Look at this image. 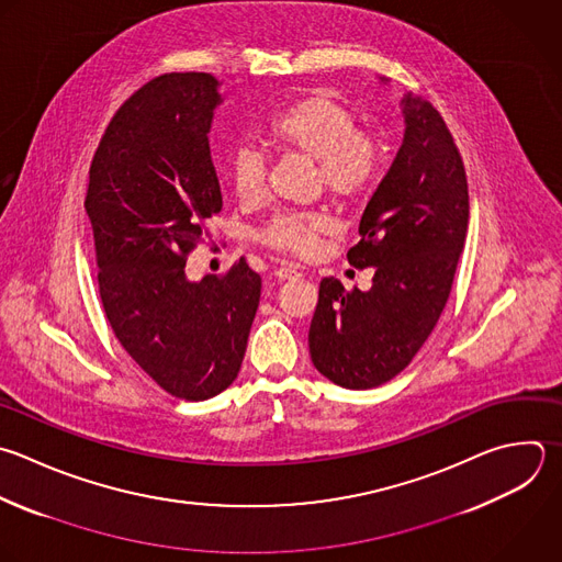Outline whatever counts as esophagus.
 <instances>
[{
    "mask_svg": "<svg viewBox=\"0 0 562 562\" xmlns=\"http://www.w3.org/2000/svg\"><path fill=\"white\" fill-rule=\"evenodd\" d=\"M301 272H299V268L296 266H288V263H283V266H279L277 270H274V277L279 279V281H285V279H294V277H299Z\"/></svg>",
    "mask_w": 562,
    "mask_h": 562,
    "instance_id": "esophagus-1",
    "label": "esophagus"
}]
</instances>
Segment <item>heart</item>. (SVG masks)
Segmentation results:
<instances>
[{
    "mask_svg": "<svg viewBox=\"0 0 562 562\" xmlns=\"http://www.w3.org/2000/svg\"><path fill=\"white\" fill-rule=\"evenodd\" d=\"M270 145L318 162V182L340 204L367 198L382 176L380 140L358 127L349 108L325 92H312L283 112L268 127ZM231 184L239 202L257 204L266 191L268 162L255 145H239L231 154ZM329 217L318 211H281L259 233L261 244L277 252L307 257L318 248Z\"/></svg>",
    "mask_w": 562,
    "mask_h": 562,
    "instance_id": "heart-1",
    "label": "heart"
}]
</instances>
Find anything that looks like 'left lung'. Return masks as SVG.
Returning a JSON list of instances; mask_svg holds the SVG:
<instances>
[{"label": "left lung", "instance_id": "8db88e82", "mask_svg": "<svg viewBox=\"0 0 562 562\" xmlns=\"http://www.w3.org/2000/svg\"><path fill=\"white\" fill-rule=\"evenodd\" d=\"M402 147L371 195L353 268H375L367 292L327 277L310 325L314 367L345 389H373L415 358L450 296L468 233L461 154L426 101L406 94Z\"/></svg>", "mask_w": 562, "mask_h": 562}]
</instances>
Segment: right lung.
I'll use <instances>...</instances> for the list:
<instances>
[{
  "label": "right lung",
  "instance_id": "add662e5",
  "mask_svg": "<svg viewBox=\"0 0 562 562\" xmlns=\"http://www.w3.org/2000/svg\"><path fill=\"white\" fill-rule=\"evenodd\" d=\"M217 86L171 72L134 92L99 143L86 195L108 321L134 362L189 402L235 382L261 296L244 257L222 277L184 272L222 211L209 147Z\"/></svg>",
  "mask_w": 562,
  "mask_h": 562
}]
</instances>
